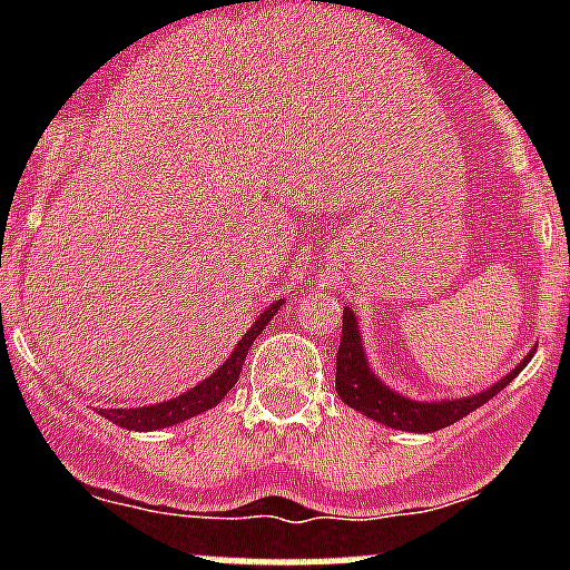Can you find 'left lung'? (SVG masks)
Segmentation results:
<instances>
[{
	"mask_svg": "<svg viewBox=\"0 0 570 570\" xmlns=\"http://www.w3.org/2000/svg\"><path fill=\"white\" fill-rule=\"evenodd\" d=\"M344 325H342V342H338L336 353V392L347 402L350 407L361 411L364 416L375 419V422L389 424L394 430H407V433H433V430L450 428V424L461 422L471 411L485 405L491 396H497L530 364V358L521 361L504 381L493 383L488 392L463 396V400H446V402H413L405 396L394 394L392 389L383 386L366 366L364 347H361V333L355 314L344 308Z\"/></svg>",
	"mask_w": 570,
	"mask_h": 570,
	"instance_id": "left-lung-1",
	"label": "left lung"
}]
</instances>
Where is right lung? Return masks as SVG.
Returning <instances> with one entry per match:
<instances>
[{
  "instance_id": "1",
  "label": "right lung",
  "mask_w": 570,
  "mask_h": 570,
  "mask_svg": "<svg viewBox=\"0 0 570 570\" xmlns=\"http://www.w3.org/2000/svg\"><path fill=\"white\" fill-rule=\"evenodd\" d=\"M278 308H281V303H273V306H269L267 312L256 320V325H253L250 331L239 338V344L234 347V353L228 355L226 364H223L220 370L212 372L204 383H198V386L189 389V392L178 394L176 400L157 402V405H148V407H109V411L101 407L105 419H109L112 424H118V428L142 433V430L174 428V424L184 422V419H193V416H198V413L215 407L223 396L232 392L234 383L239 381V372H243L245 355H248L250 344L256 342V336L264 331V325L275 317V312H278Z\"/></svg>"
}]
</instances>
